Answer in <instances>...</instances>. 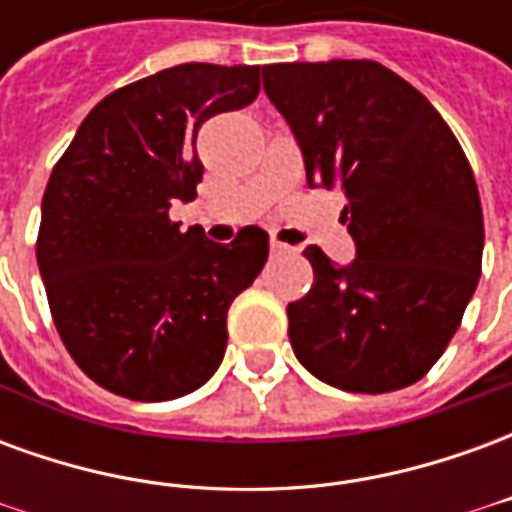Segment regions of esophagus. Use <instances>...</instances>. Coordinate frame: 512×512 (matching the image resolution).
I'll return each mask as SVG.
<instances>
[{"label":"esophagus","instance_id":"34e87169","mask_svg":"<svg viewBox=\"0 0 512 512\" xmlns=\"http://www.w3.org/2000/svg\"><path fill=\"white\" fill-rule=\"evenodd\" d=\"M290 246L282 244V241H277V238H271V255H288Z\"/></svg>","mask_w":512,"mask_h":512}]
</instances>
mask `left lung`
<instances>
[{
    "instance_id": "8db88e82",
    "label": "left lung",
    "mask_w": 512,
    "mask_h": 512,
    "mask_svg": "<svg viewBox=\"0 0 512 512\" xmlns=\"http://www.w3.org/2000/svg\"><path fill=\"white\" fill-rule=\"evenodd\" d=\"M310 189H343L351 266L307 246L315 279L288 304L293 354L345 392H395L436 365L483 268V205L466 153L425 95L373 60L263 68Z\"/></svg>"
}]
</instances>
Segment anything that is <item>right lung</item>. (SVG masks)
Segmentation results:
<instances>
[{
  "instance_id": "right-lung-1",
  "label": "right lung",
  "mask_w": 512,
  "mask_h": 512,
  "mask_svg": "<svg viewBox=\"0 0 512 512\" xmlns=\"http://www.w3.org/2000/svg\"><path fill=\"white\" fill-rule=\"evenodd\" d=\"M260 93V65L186 62L106 95L43 194L38 268L62 343L95 384L172 400L222 365L227 310L263 271L268 233L213 244L169 219L202 180L194 142Z\"/></svg>"
}]
</instances>
